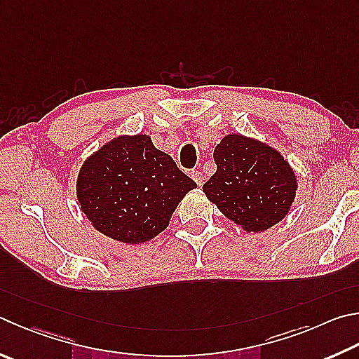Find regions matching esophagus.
<instances>
[{
  "label": "esophagus",
  "mask_w": 359,
  "mask_h": 359,
  "mask_svg": "<svg viewBox=\"0 0 359 359\" xmlns=\"http://www.w3.org/2000/svg\"><path fill=\"white\" fill-rule=\"evenodd\" d=\"M191 179L196 182L198 187L204 185V177H202V172L201 171H191Z\"/></svg>",
  "instance_id": "34e87169"
}]
</instances>
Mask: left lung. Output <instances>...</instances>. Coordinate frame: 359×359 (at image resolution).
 Here are the masks:
<instances>
[{
    "label": "left lung",
    "instance_id": "left-lung-1",
    "mask_svg": "<svg viewBox=\"0 0 359 359\" xmlns=\"http://www.w3.org/2000/svg\"><path fill=\"white\" fill-rule=\"evenodd\" d=\"M213 160L217 172L202 191L227 219L246 232H264L287 217L298 180L275 147L231 133L215 147Z\"/></svg>",
    "mask_w": 359,
    "mask_h": 359
}]
</instances>
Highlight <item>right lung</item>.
Listing matches in <instances>:
<instances>
[{
	"mask_svg": "<svg viewBox=\"0 0 359 359\" xmlns=\"http://www.w3.org/2000/svg\"><path fill=\"white\" fill-rule=\"evenodd\" d=\"M149 135H119L84 160L76 199L95 231L126 245L146 243L168 227L196 188Z\"/></svg>",
	"mask_w": 359,
	"mask_h": 359,
	"instance_id": "right-lung-1",
	"label": "right lung"
}]
</instances>
